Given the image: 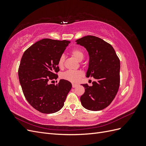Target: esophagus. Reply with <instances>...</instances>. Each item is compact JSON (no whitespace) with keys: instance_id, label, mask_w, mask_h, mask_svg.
Wrapping results in <instances>:
<instances>
[{"instance_id":"obj_1","label":"esophagus","mask_w":146,"mask_h":146,"mask_svg":"<svg viewBox=\"0 0 146 146\" xmlns=\"http://www.w3.org/2000/svg\"><path fill=\"white\" fill-rule=\"evenodd\" d=\"M72 88H76L77 86H78V84H76V83H72Z\"/></svg>"}]
</instances>
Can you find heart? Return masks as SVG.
I'll return each mask as SVG.
<instances>
[{
	"label": "heart",
	"instance_id": "b5f03b06",
	"mask_svg": "<svg viewBox=\"0 0 146 146\" xmlns=\"http://www.w3.org/2000/svg\"><path fill=\"white\" fill-rule=\"evenodd\" d=\"M71 54L78 61H81L84 58L83 52L78 48H75L71 51ZM64 56L61 55L58 60V66L60 68H62L64 66ZM83 76V72L81 70H69L61 74V78L64 80H68L71 82H77L80 80Z\"/></svg>",
	"mask_w": 146,
	"mask_h": 146
}]
</instances>
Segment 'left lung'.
I'll list each match as a JSON object with an SVG mask.
<instances>
[{"mask_svg":"<svg viewBox=\"0 0 146 146\" xmlns=\"http://www.w3.org/2000/svg\"><path fill=\"white\" fill-rule=\"evenodd\" d=\"M90 56L87 77H94L92 86L82 84L85 92L80 97L84 108L91 111L102 110L111 103L120 84V60L111 44L94 36L88 35L76 40Z\"/></svg>","mask_w":146,"mask_h":146,"instance_id":"8db88e82","label":"left lung"}]
</instances>
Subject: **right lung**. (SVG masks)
<instances>
[{"instance_id":"right-lung-1","label":"right lung","mask_w":146,"mask_h":146,"mask_svg":"<svg viewBox=\"0 0 146 146\" xmlns=\"http://www.w3.org/2000/svg\"><path fill=\"white\" fill-rule=\"evenodd\" d=\"M70 42L42 39L26 50L18 69L19 82L28 102L39 112L50 114L63 108L72 84L61 79L59 83L49 84L58 78V60Z\"/></svg>"}]
</instances>
